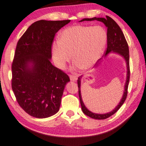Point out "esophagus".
<instances>
[{
    "label": "esophagus",
    "mask_w": 146,
    "mask_h": 146,
    "mask_svg": "<svg viewBox=\"0 0 146 146\" xmlns=\"http://www.w3.org/2000/svg\"><path fill=\"white\" fill-rule=\"evenodd\" d=\"M69 77H70V80L71 81L75 82L77 80V78L75 75H69Z\"/></svg>",
    "instance_id": "1"
}]
</instances>
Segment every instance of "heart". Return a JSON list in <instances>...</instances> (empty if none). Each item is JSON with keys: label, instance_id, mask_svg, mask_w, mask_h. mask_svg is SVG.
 <instances>
[{"label": "heart", "instance_id": "heart-1", "mask_svg": "<svg viewBox=\"0 0 146 146\" xmlns=\"http://www.w3.org/2000/svg\"><path fill=\"white\" fill-rule=\"evenodd\" d=\"M107 37V32L101 26L76 25L65 28L59 35V40L52 46L55 66L64 69L72 53L75 67L84 70L93 68L103 54Z\"/></svg>", "mask_w": 146, "mask_h": 146}]
</instances>
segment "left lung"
<instances>
[{
    "label": "left lung",
    "mask_w": 146,
    "mask_h": 146,
    "mask_svg": "<svg viewBox=\"0 0 146 146\" xmlns=\"http://www.w3.org/2000/svg\"><path fill=\"white\" fill-rule=\"evenodd\" d=\"M93 20H97V21L101 22L103 23L106 28H107V49H106V52L104 53V58L110 53H116L122 57L125 60L126 64V79L125 85L124 87V93H123L122 97L120 100L118 105L114 108V110L110 111L108 113L104 114H97L94 113L88 109L86 107L85 104L82 99L81 92V83L82 76L78 78L77 84L78 87H79V96L80 99V103L81 105V109L83 110V113L87 115V116L91 117L92 118L96 119V120H104V119L108 118V117L111 116L114 113L118 111L126 100L127 94H128V87L129 80H130V66H129V48L128 44L125 38L124 35L123 34L122 30L119 27V26L116 24V22L109 16H106V18H96L94 17L92 18H83V20H80L79 22L83 21H93ZM101 61L96 65L97 67L100 64Z\"/></svg>",
    "instance_id": "left-lung-1"
}]
</instances>
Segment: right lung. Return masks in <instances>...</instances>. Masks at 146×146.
<instances>
[{"mask_svg":"<svg viewBox=\"0 0 146 146\" xmlns=\"http://www.w3.org/2000/svg\"><path fill=\"white\" fill-rule=\"evenodd\" d=\"M70 20L33 23L18 40L12 65V89L18 103L37 118L59 111L68 75L51 63L56 33Z\"/></svg>","mask_w":146,"mask_h":146,"instance_id":"right-lung-1","label":"right lung"}]
</instances>
